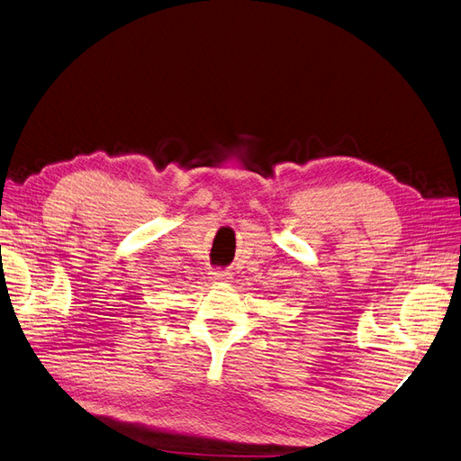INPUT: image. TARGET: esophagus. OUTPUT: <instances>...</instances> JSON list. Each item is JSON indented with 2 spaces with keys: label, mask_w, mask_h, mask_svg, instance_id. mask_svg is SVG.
Listing matches in <instances>:
<instances>
[{
  "label": "esophagus",
  "mask_w": 461,
  "mask_h": 461,
  "mask_svg": "<svg viewBox=\"0 0 461 461\" xmlns=\"http://www.w3.org/2000/svg\"><path fill=\"white\" fill-rule=\"evenodd\" d=\"M212 277H214V281H226V279H228V274L221 272V270H216V272L212 274Z\"/></svg>",
  "instance_id": "esophagus-1"
}]
</instances>
